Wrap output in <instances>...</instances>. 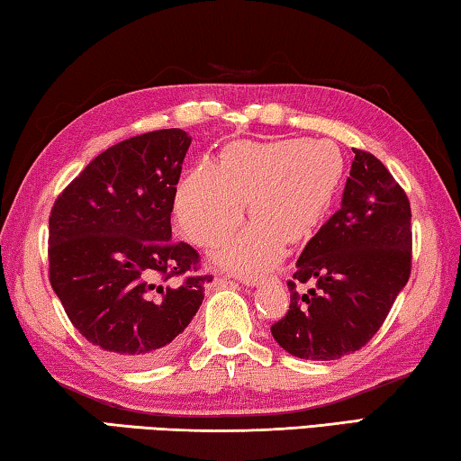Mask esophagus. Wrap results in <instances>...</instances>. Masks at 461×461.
Segmentation results:
<instances>
[{"label":"esophagus","mask_w":461,"mask_h":461,"mask_svg":"<svg viewBox=\"0 0 461 461\" xmlns=\"http://www.w3.org/2000/svg\"><path fill=\"white\" fill-rule=\"evenodd\" d=\"M215 283H217V285L228 283V278H225V276H217V278H215ZM258 283H260L258 278H246L244 283H241V285H246V286H258Z\"/></svg>","instance_id":"34e87169"}]
</instances>
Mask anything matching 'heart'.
Returning <instances> with one entry per match:
<instances>
[{"label": "heart", "mask_w": 461, "mask_h": 461, "mask_svg": "<svg viewBox=\"0 0 461 461\" xmlns=\"http://www.w3.org/2000/svg\"><path fill=\"white\" fill-rule=\"evenodd\" d=\"M343 158L327 140L286 138L233 142L221 165L201 160L176 191V217L186 236L212 246L244 220H256L217 248L215 258L240 275H260L325 220L338 193Z\"/></svg>", "instance_id": "b5f03b06"}]
</instances>
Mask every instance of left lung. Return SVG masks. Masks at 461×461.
I'll return each instance as SVG.
<instances>
[{
    "label": "left lung",
    "instance_id": "1",
    "mask_svg": "<svg viewBox=\"0 0 461 461\" xmlns=\"http://www.w3.org/2000/svg\"><path fill=\"white\" fill-rule=\"evenodd\" d=\"M341 207L296 260L291 307L270 327L303 360H339L372 339L411 275V205L370 152L354 150ZM299 282L314 285L295 293Z\"/></svg>",
    "mask_w": 461,
    "mask_h": 461
}]
</instances>
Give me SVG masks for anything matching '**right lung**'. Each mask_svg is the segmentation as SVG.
Returning a JSON list of instances; mask_svg holds the SVG:
<instances>
[{
	"label": "right lung",
	"instance_id": "1",
	"mask_svg": "<svg viewBox=\"0 0 461 461\" xmlns=\"http://www.w3.org/2000/svg\"><path fill=\"white\" fill-rule=\"evenodd\" d=\"M189 146L178 128L123 140L95 156L50 212L52 291L85 339L134 366L181 349L212 280L194 275L199 254L170 230Z\"/></svg>",
	"mask_w": 461,
	"mask_h": 461
}]
</instances>
